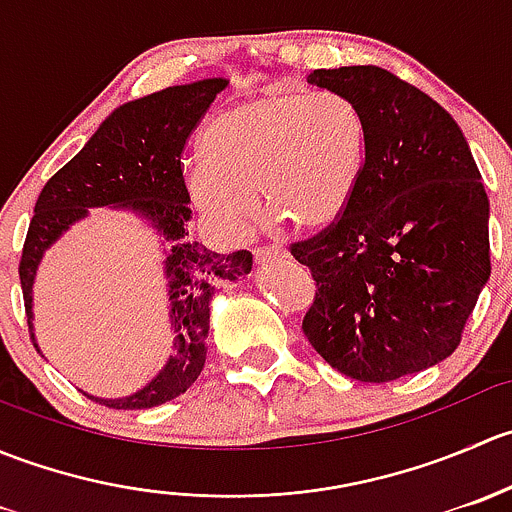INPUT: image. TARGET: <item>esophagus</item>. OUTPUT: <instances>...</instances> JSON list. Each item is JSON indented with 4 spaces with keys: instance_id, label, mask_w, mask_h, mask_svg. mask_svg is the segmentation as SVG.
Returning <instances> with one entry per match:
<instances>
[{
    "instance_id": "1",
    "label": "esophagus",
    "mask_w": 512,
    "mask_h": 512,
    "mask_svg": "<svg viewBox=\"0 0 512 512\" xmlns=\"http://www.w3.org/2000/svg\"><path fill=\"white\" fill-rule=\"evenodd\" d=\"M287 250L280 245H265V247H257L255 250V262L257 265H262V262H270V260H280V257H285Z\"/></svg>"
}]
</instances>
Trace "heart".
Instances as JSON below:
<instances>
[{
	"label": "heart",
	"mask_w": 512,
	"mask_h": 512,
	"mask_svg": "<svg viewBox=\"0 0 512 512\" xmlns=\"http://www.w3.org/2000/svg\"><path fill=\"white\" fill-rule=\"evenodd\" d=\"M203 160L185 173L195 208L220 235L245 237L267 215L322 230L347 210L364 165V118L337 91L272 86L227 108L200 136Z\"/></svg>",
	"instance_id": "heart-1"
}]
</instances>
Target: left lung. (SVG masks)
Masks as SVG:
<instances>
[{
  "label": "left lung",
  "mask_w": 512,
  "mask_h": 512,
  "mask_svg": "<svg viewBox=\"0 0 512 512\" xmlns=\"http://www.w3.org/2000/svg\"><path fill=\"white\" fill-rule=\"evenodd\" d=\"M364 118V165L347 210L289 245L309 267L302 332L332 369L386 384L458 349L490 277L488 195L461 128L381 66L314 69Z\"/></svg>",
  "instance_id": "1"
}]
</instances>
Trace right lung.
Instances as JSON below:
<instances>
[{
  "label": "right lung",
  "mask_w": 512,
  "mask_h": 512,
  "mask_svg": "<svg viewBox=\"0 0 512 512\" xmlns=\"http://www.w3.org/2000/svg\"><path fill=\"white\" fill-rule=\"evenodd\" d=\"M225 79H203L168 86L158 94L123 103L61 170L41 188L34 218L19 260L24 309L32 332V285L46 247L59 240L89 208H131L148 218L168 242L165 275L170 292L173 356L163 371L126 399H96L108 409H153L185 394L205 364L210 329V299L215 289L237 282L252 270V255L237 250L218 255L188 240L190 198L185 190L183 151L210 103L225 91ZM34 339V332H32ZM36 347V344H34Z\"/></svg>",
  "instance_id": "add662e5"
}]
</instances>
